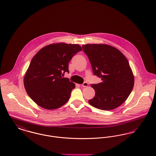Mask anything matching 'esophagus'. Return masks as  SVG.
I'll list each match as a JSON object with an SVG mask.
<instances>
[{
	"label": "esophagus",
	"mask_w": 156,
	"mask_h": 156,
	"mask_svg": "<svg viewBox=\"0 0 156 156\" xmlns=\"http://www.w3.org/2000/svg\"><path fill=\"white\" fill-rule=\"evenodd\" d=\"M88 83L85 82V83H83V84L81 85V87H88Z\"/></svg>",
	"instance_id": "1"
}]
</instances>
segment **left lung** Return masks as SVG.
Wrapping results in <instances>:
<instances>
[{"instance_id":"8db88e82","label":"left lung","mask_w":156,"mask_h":156,"mask_svg":"<svg viewBox=\"0 0 156 156\" xmlns=\"http://www.w3.org/2000/svg\"><path fill=\"white\" fill-rule=\"evenodd\" d=\"M94 75L102 82L91 84L95 91L90 104L102 110L115 109L127 99L134 78L127 59L119 49L104 44L83 45Z\"/></svg>"}]
</instances>
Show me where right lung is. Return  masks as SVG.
Wrapping results in <instances>:
<instances>
[{"label":"right lung","mask_w":156,"mask_h":156,"mask_svg":"<svg viewBox=\"0 0 156 156\" xmlns=\"http://www.w3.org/2000/svg\"><path fill=\"white\" fill-rule=\"evenodd\" d=\"M81 51L78 44L59 43L44 47L34 56L24 78V86L38 105L54 110L69 100L75 85L62 76L69 73V62Z\"/></svg>","instance_id":"add662e5"}]
</instances>
